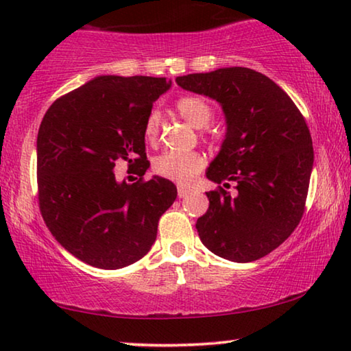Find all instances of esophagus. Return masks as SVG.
Instances as JSON below:
<instances>
[{"mask_svg": "<svg viewBox=\"0 0 351 351\" xmlns=\"http://www.w3.org/2000/svg\"><path fill=\"white\" fill-rule=\"evenodd\" d=\"M189 193H190V189H186V186H179V190H177V195H179V198H185V196Z\"/></svg>", "mask_w": 351, "mask_h": 351, "instance_id": "esophagus-1", "label": "esophagus"}]
</instances>
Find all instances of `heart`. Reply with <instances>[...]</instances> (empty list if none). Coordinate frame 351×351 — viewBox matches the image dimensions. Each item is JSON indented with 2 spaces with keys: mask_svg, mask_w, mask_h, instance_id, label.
Returning <instances> with one entry per match:
<instances>
[{
  "mask_svg": "<svg viewBox=\"0 0 351 351\" xmlns=\"http://www.w3.org/2000/svg\"><path fill=\"white\" fill-rule=\"evenodd\" d=\"M177 112L193 128H206L213 119V110L206 100L195 95H185L177 100ZM145 137L148 142H155L160 136V114L152 112L145 121ZM204 167V158L199 153H162L153 161V169L158 176L169 179L179 185H189Z\"/></svg>",
  "mask_w": 351,
  "mask_h": 351,
  "instance_id": "obj_1",
  "label": "heart"
}]
</instances>
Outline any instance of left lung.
Returning <instances> with one entry per match:
<instances>
[{
    "label": "left lung",
    "instance_id": "left-lung-1",
    "mask_svg": "<svg viewBox=\"0 0 351 351\" xmlns=\"http://www.w3.org/2000/svg\"><path fill=\"white\" fill-rule=\"evenodd\" d=\"M190 93L222 107L225 138L206 177L230 186L208 191L209 209L196 220L201 241L232 262L257 261L289 238L304 215L313 169V143L289 95L268 76L244 66L177 76Z\"/></svg>",
    "mask_w": 351,
    "mask_h": 351
}]
</instances>
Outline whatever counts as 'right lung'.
<instances>
[{
    "label": "right lung",
    "instance_id": "obj_1",
    "mask_svg": "<svg viewBox=\"0 0 351 351\" xmlns=\"http://www.w3.org/2000/svg\"><path fill=\"white\" fill-rule=\"evenodd\" d=\"M153 76H95L57 99L36 138L38 198L52 237L88 265L117 270L156 239L158 220L177 198L171 180H117L114 165L150 167L145 121L171 88Z\"/></svg>",
    "mask_w": 351,
    "mask_h": 351
}]
</instances>
